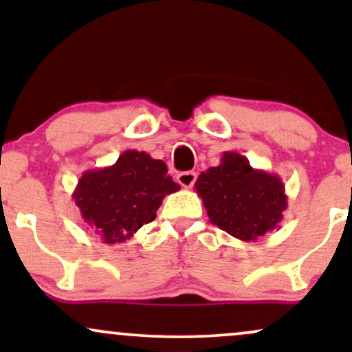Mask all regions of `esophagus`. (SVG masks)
Segmentation results:
<instances>
[{
  "instance_id": "esophagus-1",
  "label": "esophagus",
  "mask_w": 352,
  "mask_h": 352,
  "mask_svg": "<svg viewBox=\"0 0 352 352\" xmlns=\"http://www.w3.org/2000/svg\"><path fill=\"white\" fill-rule=\"evenodd\" d=\"M197 180V173L195 172H182L177 175V182L182 185L184 188H190Z\"/></svg>"
}]
</instances>
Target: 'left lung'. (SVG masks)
I'll return each mask as SVG.
<instances>
[{"instance_id": "1", "label": "left lung", "mask_w": 352, "mask_h": 352, "mask_svg": "<svg viewBox=\"0 0 352 352\" xmlns=\"http://www.w3.org/2000/svg\"><path fill=\"white\" fill-rule=\"evenodd\" d=\"M195 190L210 221L241 241L273 232L288 208L280 177L253 168L238 152H223L220 165L200 173Z\"/></svg>"}]
</instances>
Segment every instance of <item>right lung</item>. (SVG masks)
Segmentation results:
<instances>
[{
    "label": "right lung",
    "instance_id": "1",
    "mask_svg": "<svg viewBox=\"0 0 352 352\" xmlns=\"http://www.w3.org/2000/svg\"><path fill=\"white\" fill-rule=\"evenodd\" d=\"M179 188L162 160L147 152L125 151L114 165L84 172L72 199L96 235L112 245L131 240L151 223L165 195Z\"/></svg>",
    "mask_w": 352,
    "mask_h": 352
}]
</instances>
